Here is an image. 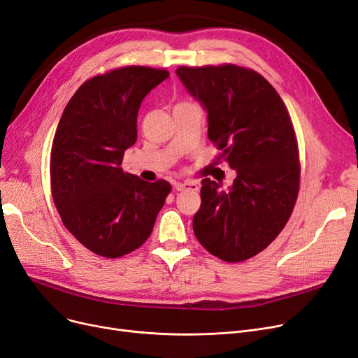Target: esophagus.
<instances>
[{
	"label": "esophagus",
	"instance_id": "esophagus-1",
	"mask_svg": "<svg viewBox=\"0 0 358 358\" xmlns=\"http://www.w3.org/2000/svg\"><path fill=\"white\" fill-rule=\"evenodd\" d=\"M174 189L177 192H182V190H193V192H196V190H199V184H197L196 181H184V182H177L176 186H174Z\"/></svg>",
	"mask_w": 358,
	"mask_h": 358
}]
</instances>
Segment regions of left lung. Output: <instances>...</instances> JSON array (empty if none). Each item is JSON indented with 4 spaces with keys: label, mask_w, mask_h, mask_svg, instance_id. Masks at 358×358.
<instances>
[{
    "label": "left lung",
    "mask_w": 358,
    "mask_h": 358,
    "mask_svg": "<svg viewBox=\"0 0 358 358\" xmlns=\"http://www.w3.org/2000/svg\"><path fill=\"white\" fill-rule=\"evenodd\" d=\"M176 72L206 109L220 157L237 172L229 190L202 180L194 236L222 261H246L279 236L296 203L301 165L292 121L279 92L254 69L226 63Z\"/></svg>",
    "instance_id": "obj_1"
}]
</instances>
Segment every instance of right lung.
<instances>
[{"instance_id": "add662e5", "label": "right lung", "mask_w": 358, "mask_h": 358, "mask_svg": "<svg viewBox=\"0 0 358 358\" xmlns=\"http://www.w3.org/2000/svg\"><path fill=\"white\" fill-rule=\"evenodd\" d=\"M169 76L125 66L90 78L66 104L50 157L52 201L75 239L91 252L119 258L150 236L171 184L143 181L121 168L137 141L143 99Z\"/></svg>"}]
</instances>
